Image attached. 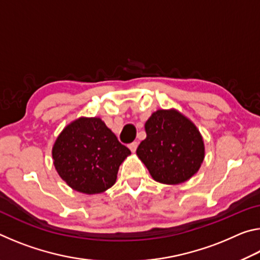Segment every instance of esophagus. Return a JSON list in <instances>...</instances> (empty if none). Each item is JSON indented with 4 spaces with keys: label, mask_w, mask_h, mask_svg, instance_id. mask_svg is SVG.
<instances>
[{
    "label": "esophagus",
    "mask_w": 260,
    "mask_h": 260,
    "mask_svg": "<svg viewBox=\"0 0 260 260\" xmlns=\"http://www.w3.org/2000/svg\"><path fill=\"white\" fill-rule=\"evenodd\" d=\"M138 146H139L138 142H132L131 144H128V148L131 149L132 152H135L136 149H138Z\"/></svg>",
    "instance_id": "1"
}]
</instances>
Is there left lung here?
<instances>
[{
  "label": "left lung",
  "mask_w": 260,
  "mask_h": 260,
  "mask_svg": "<svg viewBox=\"0 0 260 260\" xmlns=\"http://www.w3.org/2000/svg\"><path fill=\"white\" fill-rule=\"evenodd\" d=\"M146 132L136 153L156 181L178 184L199 171L204 159L203 139L181 113L158 110L146 122Z\"/></svg>",
  "instance_id": "obj_1"
}]
</instances>
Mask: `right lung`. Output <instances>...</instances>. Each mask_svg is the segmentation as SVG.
<instances>
[{"mask_svg": "<svg viewBox=\"0 0 260 260\" xmlns=\"http://www.w3.org/2000/svg\"><path fill=\"white\" fill-rule=\"evenodd\" d=\"M131 150L100 118H80L64 128L52 148L54 165L74 190L100 193L112 187Z\"/></svg>", "mask_w": 260, "mask_h": 260, "instance_id": "1", "label": "right lung"}]
</instances>
